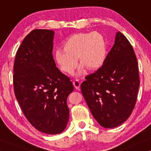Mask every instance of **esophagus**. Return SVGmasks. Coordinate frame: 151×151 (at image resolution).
Listing matches in <instances>:
<instances>
[{
  "label": "esophagus",
  "mask_w": 151,
  "mask_h": 151,
  "mask_svg": "<svg viewBox=\"0 0 151 151\" xmlns=\"http://www.w3.org/2000/svg\"><path fill=\"white\" fill-rule=\"evenodd\" d=\"M73 86H74V87L76 88V89H77V90L80 89L81 82L78 80H75L73 81Z\"/></svg>",
  "instance_id": "obj_1"
}]
</instances>
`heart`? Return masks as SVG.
Segmentation results:
<instances>
[{
  "label": "heart",
  "mask_w": 151,
  "mask_h": 151,
  "mask_svg": "<svg viewBox=\"0 0 151 151\" xmlns=\"http://www.w3.org/2000/svg\"><path fill=\"white\" fill-rule=\"evenodd\" d=\"M55 52V59L63 72L72 74L77 67V60L88 70H96L103 65L106 58V43L98 32L78 33L71 35Z\"/></svg>",
  "instance_id": "b5f03b06"
}]
</instances>
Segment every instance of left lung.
I'll return each mask as SVG.
<instances>
[{
	"label": "left lung",
	"mask_w": 151,
	"mask_h": 151,
	"mask_svg": "<svg viewBox=\"0 0 151 151\" xmlns=\"http://www.w3.org/2000/svg\"><path fill=\"white\" fill-rule=\"evenodd\" d=\"M140 86L133 46L121 32L101 67L86 76L81 92L95 119L106 128L117 127L134 109Z\"/></svg>",
	"instance_id": "left-lung-1"
}]
</instances>
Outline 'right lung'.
I'll return each mask as SVG.
<instances>
[{"instance_id": "1", "label": "right lung", "mask_w": 151, "mask_h": 151, "mask_svg": "<svg viewBox=\"0 0 151 151\" xmlns=\"http://www.w3.org/2000/svg\"><path fill=\"white\" fill-rule=\"evenodd\" d=\"M53 35L46 29L27 35L17 50L13 76L15 96L25 118L37 130L53 135L66 127L67 98L74 89L55 65Z\"/></svg>"}]
</instances>
